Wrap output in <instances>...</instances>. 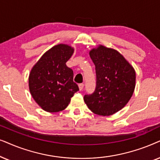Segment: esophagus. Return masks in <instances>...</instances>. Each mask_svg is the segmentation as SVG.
I'll use <instances>...</instances> for the list:
<instances>
[{"mask_svg": "<svg viewBox=\"0 0 160 160\" xmlns=\"http://www.w3.org/2000/svg\"><path fill=\"white\" fill-rule=\"evenodd\" d=\"M78 86H79V89H80V91H82V89H83L84 85L82 84V83H80V84L78 85Z\"/></svg>", "mask_w": 160, "mask_h": 160, "instance_id": "1", "label": "esophagus"}]
</instances>
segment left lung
I'll return each mask as SVG.
<instances>
[{
    "label": "left lung",
    "mask_w": 160,
    "mask_h": 160,
    "mask_svg": "<svg viewBox=\"0 0 160 160\" xmlns=\"http://www.w3.org/2000/svg\"><path fill=\"white\" fill-rule=\"evenodd\" d=\"M95 65L96 87L84 96L88 108L99 116H110L122 109L135 87V72L118 51L100 45L89 52Z\"/></svg>",
    "instance_id": "1"
}]
</instances>
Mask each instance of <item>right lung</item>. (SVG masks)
Segmentation results:
<instances>
[{"label": "right lung", "mask_w": 160, "mask_h": 160, "mask_svg": "<svg viewBox=\"0 0 160 160\" xmlns=\"http://www.w3.org/2000/svg\"><path fill=\"white\" fill-rule=\"evenodd\" d=\"M74 49L67 44L54 46L42 55L29 75V88L36 102L47 112L64 110L79 88L73 71L66 65Z\"/></svg>", "instance_id": "right-lung-1"}]
</instances>
